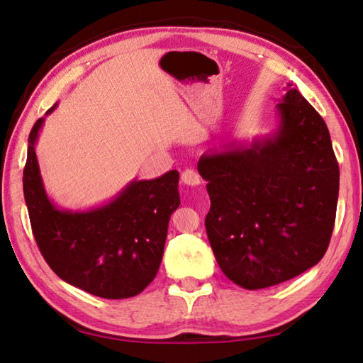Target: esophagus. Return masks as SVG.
<instances>
[{"instance_id": "obj_1", "label": "esophagus", "mask_w": 363, "mask_h": 363, "mask_svg": "<svg viewBox=\"0 0 363 363\" xmlns=\"http://www.w3.org/2000/svg\"><path fill=\"white\" fill-rule=\"evenodd\" d=\"M181 179H182L184 184H186V186H199V184L201 182L200 174L196 173L194 168L184 169L182 174H181Z\"/></svg>"}]
</instances>
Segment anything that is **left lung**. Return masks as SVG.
<instances>
[{
  "instance_id": "1",
  "label": "left lung",
  "mask_w": 363,
  "mask_h": 363,
  "mask_svg": "<svg viewBox=\"0 0 363 363\" xmlns=\"http://www.w3.org/2000/svg\"><path fill=\"white\" fill-rule=\"evenodd\" d=\"M277 110L270 136L199 162L211 200L208 240L225 277L247 290L315 266L336 218L340 167L327 125L298 89H288Z\"/></svg>"
}]
</instances>
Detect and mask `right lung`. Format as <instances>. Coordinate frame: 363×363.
<instances>
[{"label":"right lung","mask_w":363,"mask_h":363,"mask_svg":"<svg viewBox=\"0 0 363 363\" xmlns=\"http://www.w3.org/2000/svg\"><path fill=\"white\" fill-rule=\"evenodd\" d=\"M43 121L30 131L23 168V196L43 257L57 277L94 296H136L155 279L162 262L169 218L181 205L179 173L173 169L157 179L133 181L94 210H59L43 187L35 153Z\"/></svg>","instance_id":"obj_1"}]
</instances>
